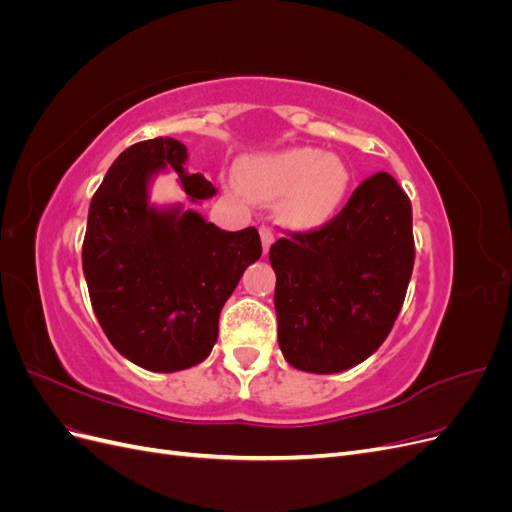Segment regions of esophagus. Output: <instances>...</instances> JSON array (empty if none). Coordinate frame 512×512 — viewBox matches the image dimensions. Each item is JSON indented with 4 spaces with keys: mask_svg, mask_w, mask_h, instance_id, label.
Returning <instances> with one entry per match:
<instances>
[{
    "mask_svg": "<svg viewBox=\"0 0 512 512\" xmlns=\"http://www.w3.org/2000/svg\"><path fill=\"white\" fill-rule=\"evenodd\" d=\"M260 239H262V250H265V254H267L271 243L275 241V232L269 226H262L260 228Z\"/></svg>",
    "mask_w": 512,
    "mask_h": 512,
    "instance_id": "1",
    "label": "esophagus"
}]
</instances>
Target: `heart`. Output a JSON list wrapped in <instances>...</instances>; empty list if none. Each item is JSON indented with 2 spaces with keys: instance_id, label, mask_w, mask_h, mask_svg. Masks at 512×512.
Listing matches in <instances>:
<instances>
[{
  "instance_id": "b5f03b06",
  "label": "heart",
  "mask_w": 512,
  "mask_h": 512,
  "mask_svg": "<svg viewBox=\"0 0 512 512\" xmlns=\"http://www.w3.org/2000/svg\"><path fill=\"white\" fill-rule=\"evenodd\" d=\"M237 177L241 190L256 200H280V218L297 230L327 224L342 207L348 164L335 153L294 147L243 158Z\"/></svg>"
}]
</instances>
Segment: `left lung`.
<instances>
[{"label": "left lung", "mask_w": 512, "mask_h": 512, "mask_svg": "<svg viewBox=\"0 0 512 512\" xmlns=\"http://www.w3.org/2000/svg\"><path fill=\"white\" fill-rule=\"evenodd\" d=\"M277 342L309 374L363 363L391 333L414 267L412 205L389 173L356 188L337 218L277 239Z\"/></svg>", "instance_id": "left-lung-1"}]
</instances>
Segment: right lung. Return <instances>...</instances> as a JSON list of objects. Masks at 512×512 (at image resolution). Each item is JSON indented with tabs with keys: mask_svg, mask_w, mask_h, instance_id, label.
I'll return each instance as SVG.
<instances>
[{
	"mask_svg": "<svg viewBox=\"0 0 512 512\" xmlns=\"http://www.w3.org/2000/svg\"><path fill=\"white\" fill-rule=\"evenodd\" d=\"M185 162L188 149L168 136L128 147L91 198L83 241L89 299L108 342L162 374L207 359L224 303L262 254L254 226L226 232L194 209L149 203L151 181L168 168L190 203L218 192Z\"/></svg>",
	"mask_w": 512,
	"mask_h": 512,
	"instance_id": "add662e5",
	"label": "right lung"
}]
</instances>
